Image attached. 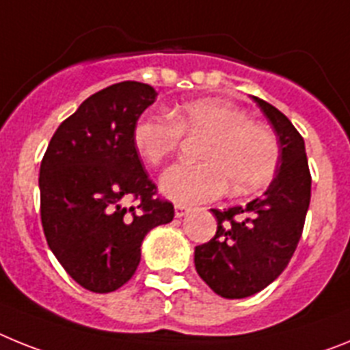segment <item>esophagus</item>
<instances>
[{"mask_svg":"<svg viewBox=\"0 0 350 350\" xmlns=\"http://www.w3.org/2000/svg\"><path fill=\"white\" fill-rule=\"evenodd\" d=\"M188 211H190V208H187V206H183V204H176V208H174V213L178 218L185 217Z\"/></svg>","mask_w":350,"mask_h":350,"instance_id":"obj_1","label":"esophagus"}]
</instances>
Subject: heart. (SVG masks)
<instances>
[{
	"label": "heart",
	"mask_w": 350,
	"mask_h": 350,
	"mask_svg": "<svg viewBox=\"0 0 350 350\" xmlns=\"http://www.w3.org/2000/svg\"><path fill=\"white\" fill-rule=\"evenodd\" d=\"M169 118L144 114L133 124V146L144 162L160 165L181 144V137L206 135L200 163H176L160 179L167 197L183 202H208L230 190L238 196L264 187L278 162V142L266 124L226 100L187 102Z\"/></svg>",
	"instance_id": "obj_1"
}]
</instances>
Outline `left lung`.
<instances>
[{"mask_svg":"<svg viewBox=\"0 0 350 350\" xmlns=\"http://www.w3.org/2000/svg\"><path fill=\"white\" fill-rule=\"evenodd\" d=\"M280 144L276 174L264 196L247 206L211 209L217 232L196 247L199 276L221 297L241 299L276 280L296 252L310 206L305 141L284 112L254 96Z\"/></svg>","mask_w":350,"mask_h":350,"instance_id":"1","label":"left lung"}]
</instances>
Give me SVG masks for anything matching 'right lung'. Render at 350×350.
Returning <instances> with one entry per match:
<instances>
[{
  "instance_id": "1",
  "label": "right lung",
  "mask_w": 350,
  "mask_h": 350,
  "mask_svg": "<svg viewBox=\"0 0 350 350\" xmlns=\"http://www.w3.org/2000/svg\"><path fill=\"white\" fill-rule=\"evenodd\" d=\"M157 98L123 81L96 91L66 118L42 158L40 217L49 248L91 293H112L141 262L142 239L174 218L133 146V124ZM129 198L135 206H124Z\"/></svg>"
}]
</instances>
